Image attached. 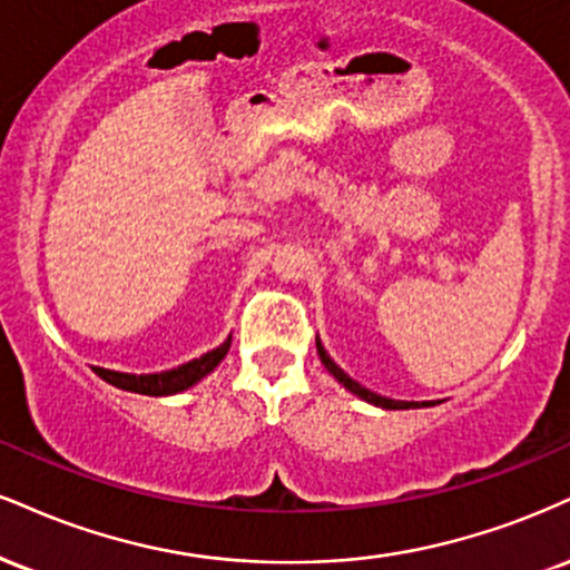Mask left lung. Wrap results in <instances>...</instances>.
I'll return each instance as SVG.
<instances>
[{"label": "left lung", "mask_w": 570, "mask_h": 570, "mask_svg": "<svg viewBox=\"0 0 570 570\" xmlns=\"http://www.w3.org/2000/svg\"><path fill=\"white\" fill-rule=\"evenodd\" d=\"M315 347H318L321 363H324V366L328 368V372H332L334 376H337V382H342V385H345L347 390H351V393H355V395H358V397H363V401L374 403V406H382V409H420V406H430L428 401H422V403H420V401H393V397L376 395V393H372V390L361 387L358 382L351 380V376H347L345 372H342V368L337 366V363H334L332 358H328L324 347H321V342H315Z\"/></svg>", "instance_id": "obj_1"}]
</instances>
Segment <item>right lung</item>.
Returning a JSON list of instances; mask_svg holds the SVG:
<instances>
[{
	"label": "right lung",
	"instance_id": "add662e5",
	"mask_svg": "<svg viewBox=\"0 0 570 570\" xmlns=\"http://www.w3.org/2000/svg\"><path fill=\"white\" fill-rule=\"evenodd\" d=\"M228 347H230V340H225L223 345L215 347V351L204 353L202 358H194V361L183 363V366L169 368V372H161V374H140V376H137V374L111 372V368H100V366H95V374H98L100 380H106L108 385H114L119 390H129V393L173 395V393H180V390H188L190 385H196L202 376H207L212 368H215L217 363L225 358Z\"/></svg>",
	"mask_w": 570,
	"mask_h": 570
}]
</instances>
